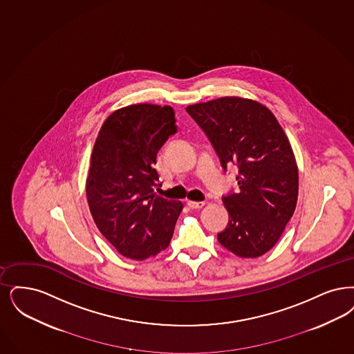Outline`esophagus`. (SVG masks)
I'll list each match as a JSON object with an SVG mask.
<instances>
[{"mask_svg": "<svg viewBox=\"0 0 354 354\" xmlns=\"http://www.w3.org/2000/svg\"><path fill=\"white\" fill-rule=\"evenodd\" d=\"M187 205L191 208V209H198V208H203L205 205L204 201H192V200H188L187 201Z\"/></svg>", "mask_w": 354, "mask_h": 354, "instance_id": "esophagus-1", "label": "esophagus"}]
</instances>
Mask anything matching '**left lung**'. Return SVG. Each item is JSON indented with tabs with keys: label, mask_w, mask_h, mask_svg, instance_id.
Listing matches in <instances>:
<instances>
[{
	"label": "left lung",
	"mask_w": 354,
	"mask_h": 354,
	"mask_svg": "<svg viewBox=\"0 0 354 354\" xmlns=\"http://www.w3.org/2000/svg\"><path fill=\"white\" fill-rule=\"evenodd\" d=\"M207 134L221 166L237 165L240 191L223 198L229 213L218 242L257 258L278 242L297 201L299 174L290 141L269 108L254 100L220 97L185 108Z\"/></svg>",
	"instance_id": "1"
}]
</instances>
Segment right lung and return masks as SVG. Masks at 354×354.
I'll return each instance as SVG.
<instances>
[{"label": "right lung", "mask_w": 354, "mask_h": 354, "mask_svg": "<svg viewBox=\"0 0 354 354\" xmlns=\"http://www.w3.org/2000/svg\"><path fill=\"white\" fill-rule=\"evenodd\" d=\"M176 133L174 109L134 104L111 114L91 156L85 191L102 236L120 254L143 261L170 245L182 201L156 196L159 149Z\"/></svg>", "instance_id": "obj_1"}]
</instances>
